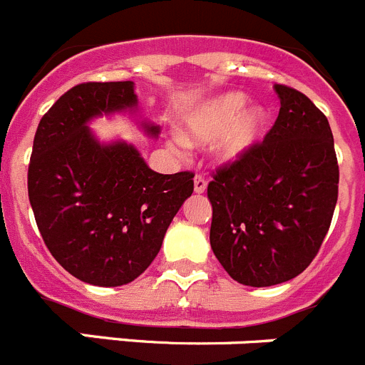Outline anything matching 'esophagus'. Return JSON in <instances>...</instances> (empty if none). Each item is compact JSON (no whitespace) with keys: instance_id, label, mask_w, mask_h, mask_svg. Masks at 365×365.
I'll return each instance as SVG.
<instances>
[{"instance_id":"esophagus-1","label":"esophagus","mask_w":365,"mask_h":365,"mask_svg":"<svg viewBox=\"0 0 365 365\" xmlns=\"http://www.w3.org/2000/svg\"><path fill=\"white\" fill-rule=\"evenodd\" d=\"M206 179L202 175H195V179H193V190H195V193H205L206 192Z\"/></svg>"}]
</instances>
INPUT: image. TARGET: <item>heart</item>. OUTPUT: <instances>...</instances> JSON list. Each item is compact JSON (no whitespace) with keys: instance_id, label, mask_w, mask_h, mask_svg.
<instances>
[{"instance_id":"1","label":"heart","mask_w":365,"mask_h":365,"mask_svg":"<svg viewBox=\"0 0 365 365\" xmlns=\"http://www.w3.org/2000/svg\"><path fill=\"white\" fill-rule=\"evenodd\" d=\"M248 98L240 92H226L193 110L182 123L180 135L172 137L170 148L185 152L186 146L210 145L220 136L215 146L217 159L233 163L255 148L267 125V115L260 106L246 108Z\"/></svg>"}]
</instances>
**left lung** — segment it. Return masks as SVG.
Wrapping results in <instances>:
<instances>
[{
	"mask_svg": "<svg viewBox=\"0 0 365 365\" xmlns=\"http://www.w3.org/2000/svg\"><path fill=\"white\" fill-rule=\"evenodd\" d=\"M275 92L280 112L264 141L208 185L213 253L233 280L253 287L295 279L312 264L339 199L327 117L292 86Z\"/></svg>",
	"mask_w": 365,
	"mask_h": 365,
	"instance_id": "left-lung-1",
	"label": "left lung"
}]
</instances>
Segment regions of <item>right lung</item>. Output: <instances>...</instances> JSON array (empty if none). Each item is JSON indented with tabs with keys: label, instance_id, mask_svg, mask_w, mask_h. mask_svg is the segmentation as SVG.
<instances>
[{
	"label": "right lung",
	"instance_id": "1",
	"mask_svg": "<svg viewBox=\"0 0 365 365\" xmlns=\"http://www.w3.org/2000/svg\"><path fill=\"white\" fill-rule=\"evenodd\" d=\"M137 110L133 81L81 83L41 117L29 165L39 233L70 275L93 286L132 282L152 264L193 193V173L163 175L133 145H103L90 119ZM148 135L159 126L143 123Z\"/></svg>",
	"mask_w": 365,
	"mask_h": 365
}]
</instances>
